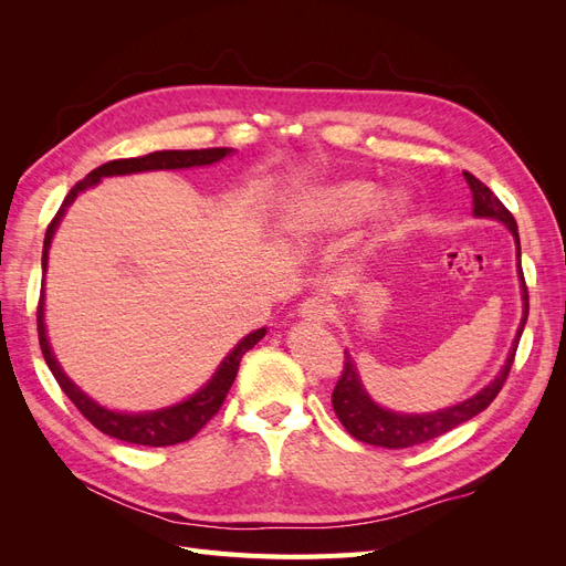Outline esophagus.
Returning a JSON list of instances; mask_svg holds the SVG:
<instances>
[{
	"label": "esophagus",
	"mask_w": 566,
	"mask_h": 566,
	"mask_svg": "<svg viewBox=\"0 0 566 566\" xmlns=\"http://www.w3.org/2000/svg\"><path fill=\"white\" fill-rule=\"evenodd\" d=\"M297 314L304 318V321H310V323H328L331 321V316H333V306L325 302V300H321V297H310V300H304L300 306H297Z\"/></svg>",
	"instance_id": "34e87169"
}]
</instances>
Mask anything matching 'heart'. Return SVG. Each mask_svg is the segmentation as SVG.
Returning <instances> with one entry per match:
<instances>
[{"instance_id":"1","label":"heart","mask_w":566,"mask_h":566,"mask_svg":"<svg viewBox=\"0 0 566 566\" xmlns=\"http://www.w3.org/2000/svg\"><path fill=\"white\" fill-rule=\"evenodd\" d=\"M379 202L375 203L374 200ZM373 210L370 243L382 248L408 231L413 219V202L406 193H387L378 198V188L366 179H342L321 186L306 196L285 217L290 233L304 238H321L345 231L361 221Z\"/></svg>"}]
</instances>
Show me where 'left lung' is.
<instances>
[{
    "label": "left lung",
    "instance_id": "left-lung-1",
    "mask_svg": "<svg viewBox=\"0 0 566 566\" xmlns=\"http://www.w3.org/2000/svg\"><path fill=\"white\" fill-rule=\"evenodd\" d=\"M465 175V181L470 184L472 191V214L479 219H495L501 224L507 227V231L515 238L517 245V276L522 285V321L515 335V342H512L510 354L505 358V366L501 373L476 394H472L470 399L460 401L449 408H439L434 413H397V410L382 408L380 403H375L370 399V394L366 391L361 378H358V368L354 364V358L349 352H345V366H342V375L333 389V408L339 418V422L345 424V430L364 443H370V447H382V449H408V447H418V443L432 441L441 434H447L455 430L458 424L472 420L474 416L482 413L489 403L499 397V391L503 389L507 373L512 368V361H515V352L520 345L522 331L526 325L528 316V293H526V283H524V273H522V250H520V233H517V221L510 214L505 205L493 196L491 188L486 184L479 181L474 175Z\"/></svg>",
    "mask_w": 566,
    "mask_h": 566
}]
</instances>
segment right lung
Returning <instances> with one entry per match:
<instances>
[{
    "label": "right lung",
    "instance_id": "add662e5",
    "mask_svg": "<svg viewBox=\"0 0 566 566\" xmlns=\"http://www.w3.org/2000/svg\"><path fill=\"white\" fill-rule=\"evenodd\" d=\"M233 148H200V150H156L148 153V156L142 158H125V160H111L106 165H101L92 172L77 181L71 193L65 196L63 205L59 208L56 217L51 219V224L44 235V250H42V271L46 273V262H49V248H51V238H54L61 219L65 210L71 208L73 200L87 191L90 186H96L104 177H123V175H136V172H153V169H186V167H205L224 160L231 156ZM38 333H40V347L44 354V361L49 370L54 373L56 382L65 391V397L71 399L80 413L87 418L96 430L104 434L127 441V443H139V447H175V443L188 441L196 437L205 424L214 418L217 410L224 403L227 394L235 380L238 366H241V358L248 349H252L256 342H260L266 335V328L254 331L245 335L238 345L224 356V361L219 364L217 373L208 380V385H202L191 397L167 406L160 410H148V413H125V410H111L106 406L96 403L92 397H87L67 375L63 373L61 364L56 361L54 352H51V345L46 339V325H44V290L40 295L38 304Z\"/></svg>",
    "mask_w": 566,
    "mask_h": 566
}]
</instances>
